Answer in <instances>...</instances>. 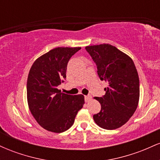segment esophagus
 I'll return each mask as SVG.
<instances>
[{
  "mask_svg": "<svg viewBox=\"0 0 160 160\" xmlns=\"http://www.w3.org/2000/svg\"><path fill=\"white\" fill-rule=\"evenodd\" d=\"M84 98H85V102H89V101L91 100V98H92V96H91L90 95H86V96L84 97Z\"/></svg>",
  "mask_w": 160,
  "mask_h": 160,
  "instance_id": "34e87169",
  "label": "esophagus"
}]
</instances>
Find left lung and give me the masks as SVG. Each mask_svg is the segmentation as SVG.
<instances>
[{
  "label": "left lung",
  "instance_id": "left-lung-1",
  "mask_svg": "<svg viewBox=\"0 0 160 160\" xmlns=\"http://www.w3.org/2000/svg\"><path fill=\"white\" fill-rule=\"evenodd\" d=\"M101 80L108 82L105 95L95 97L101 111L93 115L95 123L108 130L120 128L128 122L138 107L139 78L131 58L111 44L88 46Z\"/></svg>",
  "mask_w": 160,
  "mask_h": 160
}]
</instances>
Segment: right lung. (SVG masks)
I'll use <instances>...</instances> for the list:
<instances>
[{
  "mask_svg": "<svg viewBox=\"0 0 160 160\" xmlns=\"http://www.w3.org/2000/svg\"><path fill=\"white\" fill-rule=\"evenodd\" d=\"M80 47H57L34 62L27 80V98L31 113L45 129L63 132L71 127L84 104L82 95L61 92L58 86L66 78L70 58Z\"/></svg>",
  "mask_w": 160,
  "mask_h": 160,
  "instance_id": "right-lung-1",
  "label": "right lung"
}]
</instances>
